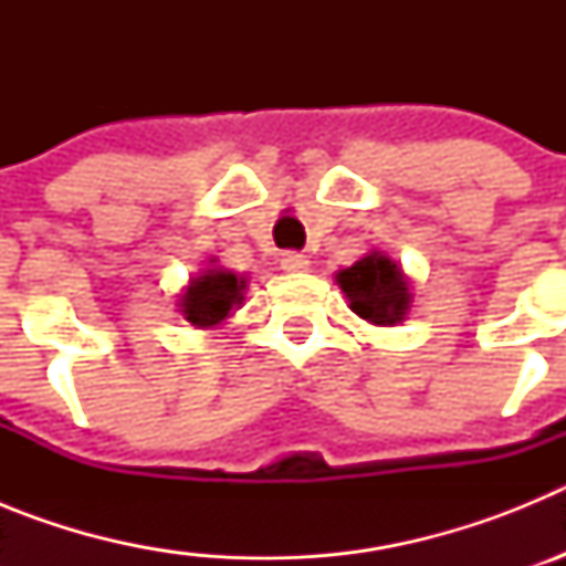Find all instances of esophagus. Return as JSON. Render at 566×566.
I'll return each instance as SVG.
<instances>
[{
  "instance_id": "1",
  "label": "esophagus",
  "mask_w": 566,
  "mask_h": 566,
  "mask_svg": "<svg viewBox=\"0 0 566 566\" xmlns=\"http://www.w3.org/2000/svg\"><path fill=\"white\" fill-rule=\"evenodd\" d=\"M308 263H312V260L300 252H286L283 258H280V266L286 269V272H306Z\"/></svg>"
}]
</instances>
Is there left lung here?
Segmentation results:
<instances>
[{
    "mask_svg": "<svg viewBox=\"0 0 566 566\" xmlns=\"http://www.w3.org/2000/svg\"><path fill=\"white\" fill-rule=\"evenodd\" d=\"M337 283L352 312L371 326H397L411 308V283L397 260L385 258L382 252L365 254L354 266L339 269Z\"/></svg>",
    "mask_w": 566,
    "mask_h": 566,
    "instance_id": "8db88e82",
    "label": "left lung"
}]
</instances>
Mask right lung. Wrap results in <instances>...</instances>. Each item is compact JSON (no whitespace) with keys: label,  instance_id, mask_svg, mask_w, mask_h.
Here are the masks:
<instances>
[{"label":"right lung","instance_id":"right-lung-1","mask_svg":"<svg viewBox=\"0 0 566 566\" xmlns=\"http://www.w3.org/2000/svg\"><path fill=\"white\" fill-rule=\"evenodd\" d=\"M243 292H247V277L214 266L212 260V269L189 280L178 306H181L184 319H189L195 328H218L243 303Z\"/></svg>","mask_w":566,"mask_h":566}]
</instances>
